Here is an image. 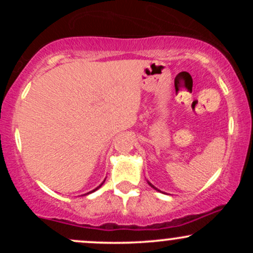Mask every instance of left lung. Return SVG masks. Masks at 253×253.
<instances>
[{
    "instance_id": "1",
    "label": "left lung",
    "mask_w": 253,
    "mask_h": 253,
    "mask_svg": "<svg viewBox=\"0 0 253 253\" xmlns=\"http://www.w3.org/2000/svg\"><path fill=\"white\" fill-rule=\"evenodd\" d=\"M147 183H149V184H150V185H151V187H152V188H153V189H156V190H158V191H161V190H159V189H157V188H156V187H155V185H153V184H152V183H150V182H149V181H147Z\"/></svg>"
}]
</instances>
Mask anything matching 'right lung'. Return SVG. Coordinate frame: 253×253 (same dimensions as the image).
Masks as SVG:
<instances>
[{"instance_id":"add662e5","label":"right lung","mask_w":253,"mask_h":253,"mask_svg":"<svg viewBox=\"0 0 253 253\" xmlns=\"http://www.w3.org/2000/svg\"><path fill=\"white\" fill-rule=\"evenodd\" d=\"M104 181H106V179H104ZM104 181L102 182V183H101V184L100 185H98V187H96V188H95V189L94 190H91V191H89V193H86V194H84V195H88V194H91V193H94V191H96L97 189H98V188H101V185H102L103 184V183H104Z\"/></svg>"}]
</instances>
